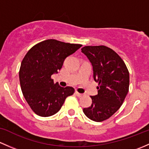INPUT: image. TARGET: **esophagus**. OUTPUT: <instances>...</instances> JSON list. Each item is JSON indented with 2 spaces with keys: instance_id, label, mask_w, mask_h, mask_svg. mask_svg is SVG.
<instances>
[{
  "instance_id": "34e87169",
  "label": "esophagus",
  "mask_w": 149,
  "mask_h": 149,
  "mask_svg": "<svg viewBox=\"0 0 149 149\" xmlns=\"http://www.w3.org/2000/svg\"><path fill=\"white\" fill-rule=\"evenodd\" d=\"M75 95H76L77 96V97H82V96H83V95H82V93H78L77 91H76V92H75Z\"/></svg>"
}]
</instances>
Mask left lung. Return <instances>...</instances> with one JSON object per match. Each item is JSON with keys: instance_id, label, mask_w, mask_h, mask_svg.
<instances>
[{"instance_id": "left-lung-1", "label": "left lung", "mask_w": 149, "mask_h": 149, "mask_svg": "<svg viewBox=\"0 0 149 149\" xmlns=\"http://www.w3.org/2000/svg\"><path fill=\"white\" fill-rule=\"evenodd\" d=\"M81 50L91 62L93 77L99 85L97 95L90 96L92 105L83 112L90 120L101 122L122 105L129 90V72L120 56L105 46H86Z\"/></svg>"}]
</instances>
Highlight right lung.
Listing matches in <instances>:
<instances>
[{"label":"right lung","mask_w":149,"mask_h":149,"mask_svg":"<svg viewBox=\"0 0 149 149\" xmlns=\"http://www.w3.org/2000/svg\"><path fill=\"white\" fill-rule=\"evenodd\" d=\"M81 47L47 39L33 46L25 55L19 70L20 85L26 100L36 115L53 116L66 98L74 93L73 87L54 83L51 77L61 70L64 59Z\"/></svg>","instance_id":"1"}]
</instances>
